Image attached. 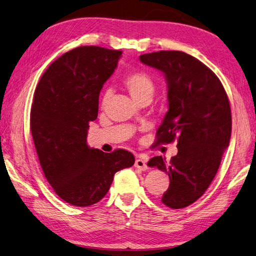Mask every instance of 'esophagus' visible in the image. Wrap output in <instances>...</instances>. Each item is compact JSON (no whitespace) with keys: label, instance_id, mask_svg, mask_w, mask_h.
Instances as JSON below:
<instances>
[{"label":"esophagus","instance_id":"obj_1","mask_svg":"<svg viewBox=\"0 0 256 256\" xmlns=\"http://www.w3.org/2000/svg\"><path fill=\"white\" fill-rule=\"evenodd\" d=\"M134 166H136V168H138V170H148V166H146V162L144 159L142 158H138L136 160V164H134Z\"/></svg>","mask_w":256,"mask_h":256}]
</instances>
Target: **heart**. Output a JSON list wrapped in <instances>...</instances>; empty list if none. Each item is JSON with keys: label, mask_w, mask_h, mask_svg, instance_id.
<instances>
[{"label": "heart", "mask_w": 256, "mask_h": 256, "mask_svg": "<svg viewBox=\"0 0 256 256\" xmlns=\"http://www.w3.org/2000/svg\"><path fill=\"white\" fill-rule=\"evenodd\" d=\"M123 86L128 90L130 96L133 98V100L136 102L146 98L152 99L156 92L154 80L144 72H133L128 74L124 79ZM108 98H110V92L104 94V104L108 100Z\"/></svg>", "instance_id": "heart-1"}]
</instances>
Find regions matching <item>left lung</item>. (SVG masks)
Returning <instances> with one entry per match:
<instances>
[{
	"label": "left lung",
	"instance_id": "1",
	"mask_svg": "<svg viewBox=\"0 0 256 256\" xmlns=\"http://www.w3.org/2000/svg\"><path fill=\"white\" fill-rule=\"evenodd\" d=\"M140 60L162 71L168 86V112L157 130L156 144L177 140L178 152L148 166L170 176L162 202L182 209L203 196L218 172L232 134L230 105L222 82L209 68L180 50L144 54Z\"/></svg>",
	"mask_w": 256,
	"mask_h": 256
}]
</instances>
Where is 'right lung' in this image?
Masks as SVG:
<instances>
[{"instance_id": "right-lung-1", "label": "right lung", "mask_w": 256, "mask_h": 256, "mask_svg": "<svg viewBox=\"0 0 256 256\" xmlns=\"http://www.w3.org/2000/svg\"><path fill=\"white\" fill-rule=\"evenodd\" d=\"M120 55L98 46L78 47L50 64L34 92L30 128L38 159L54 192L72 206L100 201L115 172L136 162L130 151L106 154L86 144L99 94Z\"/></svg>"}]
</instances>
